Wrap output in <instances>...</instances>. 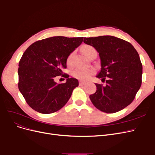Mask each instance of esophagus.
I'll return each instance as SVG.
<instances>
[{
	"instance_id": "obj_1",
	"label": "esophagus",
	"mask_w": 155,
	"mask_h": 155,
	"mask_svg": "<svg viewBox=\"0 0 155 155\" xmlns=\"http://www.w3.org/2000/svg\"><path fill=\"white\" fill-rule=\"evenodd\" d=\"M86 84V82L83 81H79V85H85Z\"/></svg>"
}]
</instances>
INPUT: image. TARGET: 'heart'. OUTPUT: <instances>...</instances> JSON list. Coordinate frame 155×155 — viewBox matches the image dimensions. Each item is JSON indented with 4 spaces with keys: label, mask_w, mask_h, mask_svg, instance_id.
<instances>
[{
    "label": "heart",
    "mask_w": 155,
    "mask_h": 155,
    "mask_svg": "<svg viewBox=\"0 0 155 155\" xmlns=\"http://www.w3.org/2000/svg\"><path fill=\"white\" fill-rule=\"evenodd\" d=\"M94 50L92 46L87 45L84 46L83 48V52L86 56L91 52V51ZM74 52L70 54L67 58V63L68 65H71L72 63V59L74 57ZM94 74V70L91 68H78L75 70L72 73L73 76L78 79H81V80H87V79L90 78L91 75Z\"/></svg>",
    "instance_id": "b5f03b06"
}]
</instances>
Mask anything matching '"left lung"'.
Returning <instances> with one entry per match:
<instances>
[{
    "label": "left lung",
    "instance_id": "left-lung-1",
    "mask_svg": "<svg viewBox=\"0 0 155 155\" xmlns=\"http://www.w3.org/2000/svg\"><path fill=\"white\" fill-rule=\"evenodd\" d=\"M83 42L99 53L101 68L96 76V92L90 99L97 109L114 113L130 105L142 85V64L138 53L129 42L110 35L85 37Z\"/></svg>",
    "mask_w": 155,
    "mask_h": 155
}]
</instances>
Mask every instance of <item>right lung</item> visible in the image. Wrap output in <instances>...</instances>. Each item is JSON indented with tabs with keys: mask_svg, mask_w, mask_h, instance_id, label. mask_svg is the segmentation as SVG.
I'll return each instance as SVG.
<instances>
[{
	"mask_svg": "<svg viewBox=\"0 0 155 155\" xmlns=\"http://www.w3.org/2000/svg\"><path fill=\"white\" fill-rule=\"evenodd\" d=\"M83 37L55 36L37 41L23 54L18 63V87L31 109L43 114L60 110L78 87L77 79L63 72L70 53L80 45ZM67 78L64 84L54 80Z\"/></svg>",
	"mask_w": 155,
	"mask_h": 155,
	"instance_id": "add662e5",
	"label": "right lung"
}]
</instances>
